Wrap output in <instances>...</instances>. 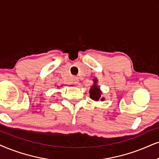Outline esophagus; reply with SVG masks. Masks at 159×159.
Returning <instances> with one entry per match:
<instances>
[{"mask_svg": "<svg viewBox=\"0 0 159 159\" xmlns=\"http://www.w3.org/2000/svg\"><path fill=\"white\" fill-rule=\"evenodd\" d=\"M73 83L75 84H79V79L78 78H75L73 80Z\"/></svg>", "mask_w": 159, "mask_h": 159, "instance_id": "34e87169", "label": "esophagus"}]
</instances>
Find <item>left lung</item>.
<instances>
[{"label":"left lung","mask_w":159,"mask_h":159,"mask_svg":"<svg viewBox=\"0 0 159 159\" xmlns=\"http://www.w3.org/2000/svg\"><path fill=\"white\" fill-rule=\"evenodd\" d=\"M94 82H97V80H94ZM89 93H90V98H91V99L94 100H100L101 101H103L104 100V98H101V92L100 91L99 88L98 87V86L96 85V84H94V86H92V87L91 88V89H90L89 91Z\"/></svg>","instance_id":"left-lung-1"}]
</instances>
